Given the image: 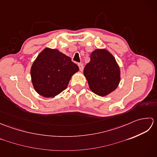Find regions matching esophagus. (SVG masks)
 <instances>
[{"instance_id":"1","label":"esophagus","mask_w":157,"mask_h":157,"mask_svg":"<svg viewBox=\"0 0 157 157\" xmlns=\"http://www.w3.org/2000/svg\"><path fill=\"white\" fill-rule=\"evenodd\" d=\"M78 67L79 68V70H80L81 71H82L83 70H84V66H83L82 63H78Z\"/></svg>"}]
</instances>
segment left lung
<instances>
[{
	"label": "left lung",
	"instance_id": "8db88e82",
	"mask_svg": "<svg viewBox=\"0 0 157 157\" xmlns=\"http://www.w3.org/2000/svg\"><path fill=\"white\" fill-rule=\"evenodd\" d=\"M84 74L91 90L104 96L114 91L120 82V70L115 58L105 49L92 52L90 61L85 66Z\"/></svg>",
	"mask_w": 157,
	"mask_h": 157
}]
</instances>
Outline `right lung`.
<instances>
[{
	"mask_svg": "<svg viewBox=\"0 0 157 157\" xmlns=\"http://www.w3.org/2000/svg\"><path fill=\"white\" fill-rule=\"evenodd\" d=\"M78 70L69 56L58 50L45 48L32 66V82L39 94L54 97L67 88L71 76Z\"/></svg>",
	"mask_w": 157,
	"mask_h": 157,
	"instance_id": "1",
	"label": "right lung"
}]
</instances>
